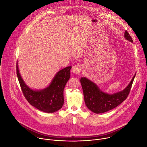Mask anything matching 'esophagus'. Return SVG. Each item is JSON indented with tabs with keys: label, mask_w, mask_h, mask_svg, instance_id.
Masks as SVG:
<instances>
[{
	"label": "esophagus",
	"mask_w": 147,
	"mask_h": 147,
	"mask_svg": "<svg viewBox=\"0 0 147 147\" xmlns=\"http://www.w3.org/2000/svg\"><path fill=\"white\" fill-rule=\"evenodd\" d=\"M81 71H82V65L80 64H76L72 67V72L74 74H80Z\"/></svg>",
	"instance_id": "34e87169"
}]
</instances>
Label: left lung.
I'll list each match as a JSON object with an SVG mask.
<instances>
[{"mask_svg":"<svg viewBox=\"0 0 147 147\" xmlns=\"http://www.w3.org/2000/svg\"><path fill=\"white\" fill-rule=\"evenodd\" d=\"M124 37L127 40L133 42L132 38L127 30L125 32ZM135 75L133 76L128 85L123 91L113 94H108L102 92L94 82L85 77L81 78V84L87 108L96 114H100L118 106L128 97Z\"/></svg>","mask_w":147,"mask_h":147,"instance_id":"8db88e82","label":"left lung"}]
</instances>
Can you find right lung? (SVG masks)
I'll use <instances>...</instances> for the list:
<instances>
[{
	"instance_id": "1",
	"label": "right lung",
	"mask_w": 147,
	"mask_h": 147,
	"mask_svg": "<svg viewBox=\"0 0 147 147\" xmlns=\"http://www.w3.org/2000/svg\"><path fill=\"white\" fill-rule=\"evenodd\" d=\"M71 66L59 71L53 78L51 84L40 91L29 88L20 75L18 62L16 74L24 96L28 102L38 109L47 113H52L60 109L64 103L63 90L71 76Z\"/></svg>"
}]
</instances>
